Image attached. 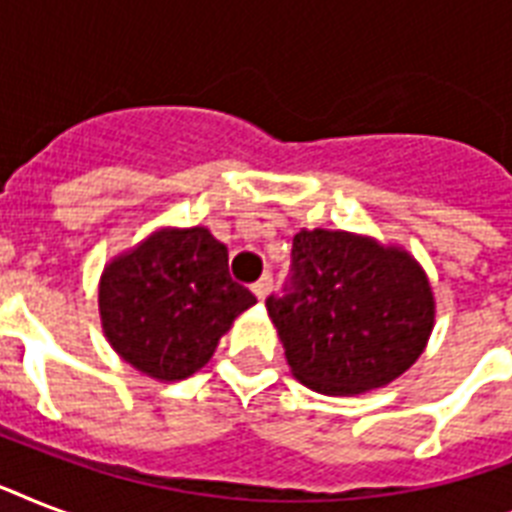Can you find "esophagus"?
<instances>
[{
  "label": "esophagus",
  "mask_w": 512,
  "mask_h": 512,
  "mask_svg": "<svg viewBox=\"0 0 512 512\" xmlns=\"http://www.w3.org/2000/svg\"><path fill=\"white\" fill-rule=\"evenodd\" d=\"M271 284H273L271 276H263V279L252 284V292H255L257 300H265V297H268V292H271Z\"/></svg>",
  "instance_id": "34e87169"
}]
</instances>
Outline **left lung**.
Returning <instances> with one entry per match:
<instances>
[{"label": "left lung", "instance_id": "1", "mask_svg": "<svg viewBox=\"0 0 512 512\" xmlns=\"http://www.w3.org/2000/svg\"><path fill=\"white\" fill-rule=\"evenodd\" d=\"M292 292L268 297L289 372L324 396L385 388L428 348L436 297L398 244L329 228L292 239Z\"/></svg>", "mask_w": 512, "mask_h": 512}]
</instances>
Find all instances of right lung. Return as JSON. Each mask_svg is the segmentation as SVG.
<instances>
[{
    "label": "right lung",
    "instance_id": "obj_1",
    "mask_svg": "<svg viewBox=\"0 0 512 512\" xmlns=\"http://www.w3.org/2000/svg\"><path fill=\"white\" fill-rule=\"evenodd\" d=\"M257 300L228 273V249L204 225H164L108 260L100 327L116 356L162 382L191 377Z\"/></svg>",
    "mask_w": 512,
    "mask_h": 512
}]
</instances>
